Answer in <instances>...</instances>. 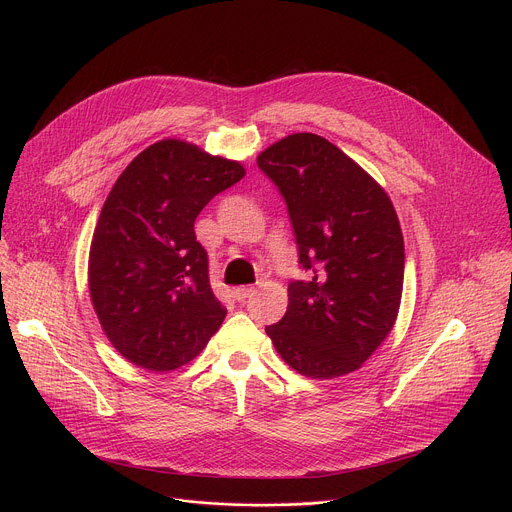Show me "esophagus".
Wrapping results in <instances>:
<instances>
[{
    "instance_id": "34e87169",
    "label": "esophagus",
    "mask_w": 512,
    "mask_h": 512,
    "mask_svg": "<svg viewBox=\"0 0 512 512\" xmlns=\"http://www.w3.org/2000/svg\"><path fill=\"white\" fill-rule=\"evenodd\" d=\"M255 287H251V285H243V287H237L235 289V298L239 300V302H245L247 298H251L253 294H255Z\"/></svg>"
}]
</instances>
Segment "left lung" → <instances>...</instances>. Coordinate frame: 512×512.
Returning a JSON list of instances; mask_svg holds the SVG:
<instances>
[{
  "label": "left lung",
  "mask_w": 512,
  "mask_h": 512,
  "mask_svg": "<svg viewBox=\"0 0 512 512\" xmlns=\"http://www.w3.org/2000/svg\"><path fill=\"white\" fill-rule=\"evenodd\" d=\"M257 166L287 206L310 275L289 281L287 312L265 332L300 375L352 373L397 320L405 269L397 212L367 172L316 133L283 137Z\"/></svg>",
  "instance_id": "left-lung-1"
}]
</instances>
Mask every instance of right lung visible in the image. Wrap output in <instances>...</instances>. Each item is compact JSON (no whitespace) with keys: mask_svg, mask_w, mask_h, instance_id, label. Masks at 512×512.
I'll return each mask as SVG.
<instances>
[{"mask_svg":"<svg viewBox=\"0 0 512 512\" xmlns=\"http://www.w3.org/2000/svg\"><path fill=\"white\" fill-rule=\"evenodd\" d=\"M245 176L239 162L164 139L117 178L95 227L89 289L111 344L137 367L174 371L221 328L194 221Z\"/></svg>","mask_w":512,"mask_h":512,"instance_id":"obj_1","label":"right lung"}]
</instances>
